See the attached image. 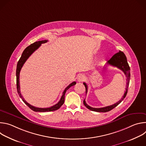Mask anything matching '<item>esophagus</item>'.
I'll return each instance as SVG.
<instances>
[{
    "label": "esophagus",
    "mask_w": 146,
    "mask_h": 146,
    "mask_svg": "<svg viewBox=\"0 0 146 146\" xmlns=\"http://www.w3.org/2000/svg\"><path fill=\"white\" fill-rule=\"evenodd\" d=\"M85 79H86V77H85V76L84 75H83V74H80V75L78 76V77L77 78V81H78V82H80L84 81L85 80Z\"/></svg>",
    "instance_id": "34e87169"
}]
</instances>
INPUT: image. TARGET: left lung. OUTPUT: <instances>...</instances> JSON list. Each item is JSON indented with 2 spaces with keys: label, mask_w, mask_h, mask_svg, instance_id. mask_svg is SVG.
<instances>
[{
  "label": "left lung",
  "mask_w": 146,
  "mask_h": 146,
  "mask_svg": "<svg viewBox=\"0 0 146 146\" xmlns=\"http://www.w3.org/2000/svg\"><path fill=\"white\" fill-rule=\"evenodd\" d=\"M108 64L111 65L114 67H117L119 69L121 70L125 74V75L127 77V87L125 88V92L123 97L118 101V102L114 103V105L106 106V107H104V108H94L89 105H88L86 103V102L85 101V99L83 101V103H84V106L88 109L94 111H96V112H103V113H105L113 109L114 108L117 106L123 100V99L125 98L127 92H128V88L129 84V80H130V77H131V74H130V68L127 62V59L125 56V55L124 54V53L121 51L118 52L117 53L115 54L108 62ZM105 68H104L105 69ZM84 84L85 87H86V93L88 91V87L87 85L86 82L83 83Z\"/></svg>",
  "instance_id": "1"
}]
</instances>
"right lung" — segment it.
<instances>
[{
	"label": "right lung",
	"mask_w": 146,
	"mask_h": 146,
	"mask_svg": "<svg viewBox=\"0 0 146 146\" xmlns=\"http://www.w3.org/2000/svg\"><path fill=\"white\" fill-rule=\"evenodd\" d=\"M48 40H44L42 41H36V42L33 43V44H31L28 47H27L24 51H23L21 56L19 60H18V63H17V70H16V77H17V92L19 96V97L22 99L23 102L26 104V105L33 111H36V112H48V111H55L58 109H59L61 106L63 105L65 102V93L66 91L72 86H74L76 82L75 81L72 82L71 84H70L64 90L63 92V94H62L60 100L58 102V103H56V105L50 107V108H36L35 106H33L31 105L30 104H29L26 100L24 99V98L22 96L20 92V86H19V73L22 67L23 66L24 64H25V62L26 60L28 59V58L40 46L41 44L47 43Z\"/></svg>",
	"instance_id": "obj_1"
}]
</instances>
